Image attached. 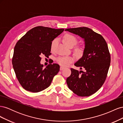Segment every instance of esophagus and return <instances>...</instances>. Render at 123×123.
Masks as SVG:
<instances>
[{
    "label": "esophagus",
    "instance_id": "34e87169",
    "mask_svg": "<svg viewBox=\"0 0 123 123\" xmlns=\"http://www.w3.org/2000/svg\"><path fill=\"white\" fill-rule=\"evenodd\" d=\"M65 69V68L64 67H62V66H61V67H60V70H64Z\"/></svg>",
    "mask_w": 123,
    "mask_h": 123
}]
</instances>
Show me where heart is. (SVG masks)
Segmentation results:
<instances>
[{
    "instance_id": "b5f03b06",
    "label": "heart",
    "mask_w": 123,
    "mask_h": 123,
    "mask_svg": "<svg viewBox=\"0 0 123 123\" xmlns=\"http://www.w3.org/2000/svg\"><path fill=\"white\" fill-rule=\"evenodd\" d=\"M62 41L65 45L70 47L75 45L77 43V39L75 36L71 34H66L63 37ZM56 43V39H54L51 43V49H53ZM83 52L84 49L82 48H77L76 49V52L79 55L82 54ZM73 61L74 58L71 56H60L56 59L58 64L64 67L68 66Z\"/></svg>"
}]
</instances>
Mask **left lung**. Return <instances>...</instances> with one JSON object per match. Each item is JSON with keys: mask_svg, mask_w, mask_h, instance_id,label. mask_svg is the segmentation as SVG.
Here are the masks:
<instances>
[{"mask_svg": "<svg viewBox=\"0 0 123 123\" xmlns=\"http://www.w3.org/2000/svg\"><path fill=\"white\" fill-rule=\"evenodd\" d=\"M65 31L84 38L85 44L83 56L74 64L85 72L71 68L67 84L78 96H90L101 88L107 77L111 62L107 43L101 35L87 27L67 29Z\"/></svg>", "mask_w": 123, "mask_h": 123, "instance_id": "1", "label": "left lung"}]
</instances>
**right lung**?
Segmentation results:
<instances>
[{"label": "right lung", "mask_w": 123, "mask_h": 123, "mask_svg": "<svg viewBox=\"0 0 123 123\" xmlns=\"http://www.w3.org/2000/svg\"><path fill=\"white\" fill-rule=\"evenodd\" d=\"M64 31L38 26L31 29L17 42L14 47L12 65L20 84L32 92L42 91L49 87L59 71L57 64L43 69L41 56H49L52 41Z\"/></svg>", "instance_id": "right-lung-1"}]
</instances>
